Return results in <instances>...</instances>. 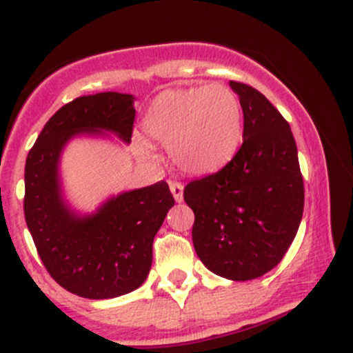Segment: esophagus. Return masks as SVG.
Returning a JSON list of instances; mask_svg holds the SVG:
<instances>
[{
  "mask_svg": "<svg viewBox=\"0 0 353 353\" xmlns=\"http://www.w3.org/2000/svg\"><path fill=\"white\" fill-rule=\"evenodd\" d=\"M169 189H171L174 199L176 202H182V196H184V185L181 184V182H176V181H171L169 182Z\"/></svg>",
  "mask_w": 353,
  "mask_h": 353,
  "instance_id": "34e87169",
  "label": "esophagus"
}]
</instances>
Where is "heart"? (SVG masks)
Masks as SVG:
<instances>
[{
    "mask_svg": "<svg viewBox=\"0 0 353 353\" xmlns=\"http://www.w3.org/2000/svg\"><path fill=\"white\" fill-rule=\"evenodd\" d=\"M143 131L154 143L168 145L177 168L205 176L225 168L241 148L244 116L237 94L222 84L169 89L145 111ZM143 159L154 152L145 141H136Z\"/></svg>",
    "mask_w": 353,
    "mask_h": 353,
    "instance_id": "obj_1",
    "label": "heart"
}]
</instances>
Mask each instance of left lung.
<instances>
[{
	"mask_svg": "<svg viewBox=\"0 0 353 353\" xmlns=\"http://www.w3.org/2000/svg\"><path fill=\"white\" fill-rule=\"evenodd\" d=\"M244 112V143L221 171L185 185L192 242L210 272L252 281L289 250L303 212V181L290 125L257 89L230 81Z\"/></svg>",
	"mask_w": 353,
	"mask_h": 353,
	"instance_id": "8db88e82",
	"label": "left lung"
}]
</instances>
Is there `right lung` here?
I'll list each match as a JSON object with an SVG mask.
<instances>
[{"mask_svg":"<svg viewBox=\"0 0 353 353\" xmlns=\"http://www.w3.org/2000/svg\"><path fill=\"white\" fill-rule=\"evenodd\" d=\"M134 96H81L48 121L26 157L24 219L44 267L68 292L114 299L141 287L152 264V242L174 197L164 181L111 196L94 212L76 210L64 197L59 164L74 137L131 143Z\"/></svg>","mask_w":353,"mask_h":353,"instance_id":"add662e5","label":"right lung"}]
</instances>
